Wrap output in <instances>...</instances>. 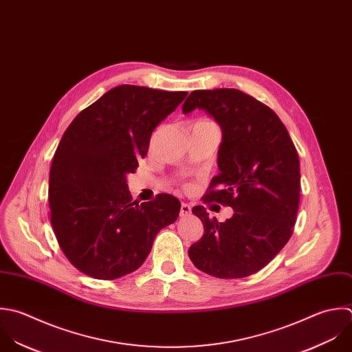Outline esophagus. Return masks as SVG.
I'll return each mask as SVG.
<instances>
[{
  "label": "esophagus",
  "instance_id": "34e87169",
  "mask_svg": "<svg viewBox=\"0 0 352 352\" xmlns=\"http://www.w3.org/2000/svg\"><path fill=\"white\" fill-rule=\"evenodd\" d=\"M190 211H192V207L189 204H186V203L181 204V210H179L181 217H188L190 214Z\"/></svg>",
  "mask_w": 352,
  "mask_h": 352
}]
</instances>
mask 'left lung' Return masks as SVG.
Listing matches in <instances>:
<instances>
[{"label":"left lung","instance_id":"left-lung-1","mask_svg":"<svg viewBox=\"0 0 352 352\" xmlns=\"http://www.w3.org/2000/svg\"><path fill=\"white\" fill-rule=\"evenodd\" d=\"M204 109L221 126L219 175L203 203L229 206L226 222L210 218L203 206L192 212L204 225L188 254L193 265L218 278H243L263 269L294 233L300 201V163L277 113L237 89L195 90L182 112Z\"/></svg>","mask_w":352,"mask_h":352}]
</instances>
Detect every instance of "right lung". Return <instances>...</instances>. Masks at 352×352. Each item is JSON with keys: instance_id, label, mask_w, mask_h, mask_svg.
I'll use <instances>...</instances> for the list:
<instances>
[{"instance_id": "right-lung-1", "label": "right lung", "mask_w": 352, "mask_h": 352, "mask_svg": "<svg viewBox=\"0 0 352 352\" xmlns=\"http://www.w3.org/2000/svg\"><path fill=\"white\" fill-rule=\"evenodd\" d=\"M188 96L120 85L76 115L54 152L49 174L50 223L57 243L83 274L115 280L135 272L181 203L160 193L131 201L126 174L148 153L152 131Z\"/></svg>"}]
</instances>
